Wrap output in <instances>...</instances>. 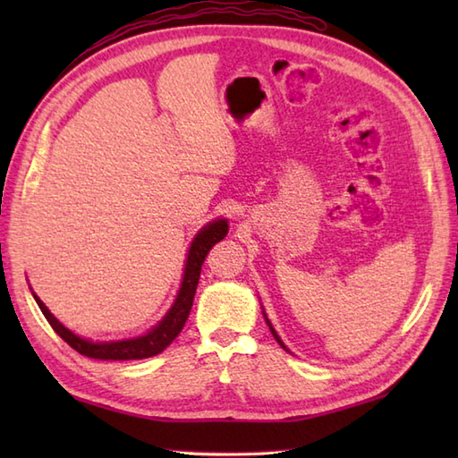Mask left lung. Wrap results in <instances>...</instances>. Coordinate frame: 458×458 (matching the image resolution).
Returning a JSON list of instances; mask_svg holds the SVG:
<instances>
[{"label": "left lung", "instance_id": "1", "mask_svg": "<svg viewBox=\"0 0 458 458\" xmlns=\"http://www.w3.org/2000/svg\"><path fill=\"white\" fill-rule=\"evenodd\" d=\"M266 320H267V317H266ZM267 325H269V328H271V335H274V336H276V340H277V343H279L281 346H284V343H281V340H279V336H277V333H276V330H274V327H271L269 320H267ZM284 348H285V346H284Z\"/></svg>", "mask_w": 458, "mask_h": 458}]
</instances>
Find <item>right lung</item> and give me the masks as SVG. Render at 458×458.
I'll return each mask as SVG.
<instances>
[{"label": "right lung", "mask_w": 458, "mask_h": 458, "mask_svg": "<svg viewBox=\"0 0 458 458\" xmlns=\"http://www.w3.org/2000/svg\"><path fill=\"white\" fill-rule=\"evenodd\" d=\"M228 234V224L226 220H214L210 222L208 226H204L199 236L194 238L192 246L189 250V258H187V267H184V277H182V285L179 289L177 301L171 307V310L161 323L155 327L153 330H149L145 336L140 338H131V340H120V343H90V340L76 336L74 333H71L66 327H63L58 320L51 315L43 301L38 299L37 295L35 301L41 313L45 315V318L48 320V325L53 327L55 333L61 336L68 346H72L76 352L82 356H89L94 360H141V358H149L163 352L174 338L179 336V333L182 330L184 323H187L192 301H194V293H197V285L200 279V269L204 264V258L208 256V251L212 250V246L220 242L224 236Z\"/></svg>", "instance_id": "1"}]
</instances>
